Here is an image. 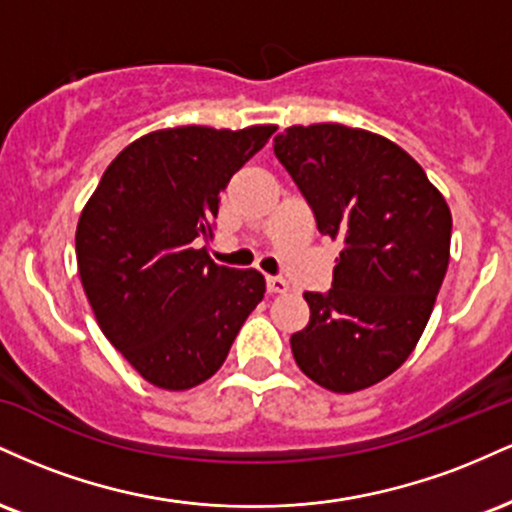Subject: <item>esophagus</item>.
<instances>
[{"instance_id": "1", "label": "esophagus", "mask_w": 512, "mask_h": 512, "mask_svg": "<svg viewBox=\"0 0 512 512\" xmlns=\"http://www.w3.org/2000/svg\"><path fill=\"white\" fill-rule=\"evenodd\" d=\"M267 291L269 293H286L289 291V281L284 276H267Z\"/></svg>"}]
</instances>
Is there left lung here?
Listing matches in <instances>:
<instances>
[{"mask_svg":"<svg viewBox=\"0 0 512 512\" xmlns=\"http://www.w3.org/2000/svg\"><path fill=\"white\" fill-rule=\"evenodd\" d=\"M274 154L342 243L332 289L305 291L310 322L291 337L298 368L332 392L366 390L407 361L450 262L445 197L402 146L337 122L293 125Z\"/></svg>","mask_w":512,"mask_h":512,"instance_id":"obj_1","label":"left lung"}]
</instances>
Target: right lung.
<instances>
[{
  "label": "right lung",
  "mask_w": 512,
  "mask_h": 512,
  "mask_svg": "<svg viewBox=\"0 0 512 512\" xmlns=\"http://www.w3.org/2000/svg\"><path fill=\"white\" fill-rule=\"evenodd\" d=\"M274 125L170 127L105 168L76 226L79 276L108 342L151 385L190 390L226 361L264 298L257 269L216 264L219 195Z\"/></svg>",
  "instance_id": "obj_1"
}]
</instances>
